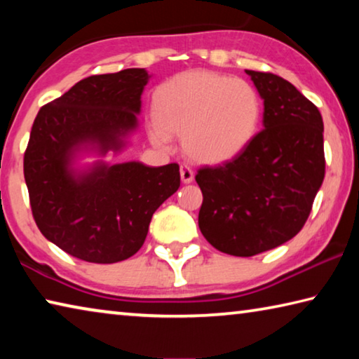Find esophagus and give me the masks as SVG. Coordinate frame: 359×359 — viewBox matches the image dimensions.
<instances>
[{
  "label": "esophagus",
  "instance_id": "obj_1",
  "mask_svg": "<svg viewBox=\"0 0 359 359\" xmlns=\"http://www.w3.org/2000/svg\"><path fill=\"white\" fill-rule=\"evenodd\" d=\"M180 177L184 184H190V182H193V179H194L193 169L188 165H180Z\"/></svg>",
  "mask_w": 359,
  "mask_h": 359
}]
</instances>
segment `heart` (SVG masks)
<instances>
[{"mask_svg":"<svg viewBox=\"0 0 359 359\" xmlns=\"http://www.w3.org/2000/svg\"><path fill=\"white\" fill-rule=\"evenodd\" d=\"M154 114L156 125L150 136L155 144L168 145L169 133L184 135V147L194 160L223 163L252 142L263 102L244 79L188 71L158 87Z\"/></svg>","mask_w":359,"mask_h":359,"instance_id":"heart-1","label":"heart"}]
</instances>
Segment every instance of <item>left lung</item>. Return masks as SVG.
<instances>
[{
  "instance_id": "obj_1",
  "label": "left lung",
  "mask_w": 359,
  "mask_h": 359,
  "mask_svg": "<svg viewBox=\"0 0 359 359\" xmlns=\"http://www.w3.org/2000/svg\"><path fill=\"white\" fill-rule=\"evenodd\" d=\"M264 101V128L238 156L198 169L199 229L212 247L253 257L285 244L311 215L325 179L323 118L293 83L247 71Z\"/></svg>"
}]
</instances>
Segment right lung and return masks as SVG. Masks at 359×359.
I'll use <instances>...</instances> for the list:
<instances>
[{
  "label": "right lung",
  "instance_id": "1",
  "mask_svg": "<svg viewBox=\"0 0 359 359\" xmlns=\"http://www.w3.org/2000/svg\"><path fill=\"white\" fill-rule=\"evenodd\" d=\"M149 74L131 68L82 79L36 115L23 156L33 218L44 238L88 263H117L135 255L154 212L177 191V163L150 168L130 161L69 171L74 151L96 144L118 150L136 128Z\"/></svg>",
  "mask_w": 359,
  "mask_h": 359
}]
</instances>
